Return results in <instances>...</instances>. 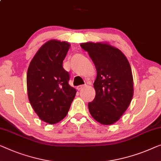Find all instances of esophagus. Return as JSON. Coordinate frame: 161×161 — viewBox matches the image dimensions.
Here are the masks:
<instances>
[{
  "mask_svg": "<svg viewBox=\"0 0 161 161\" xmlns=\"http://www.w3.org/2000/svg\"><path fill=\"white\" fill-rule=\"evenodd\" d=\"M86 87V86H84V85H81V86H78V87H77V89H78V91H80V90H82L83 88H84Z\"/></svg>",
  "mask_w": 161,
  "mask_h": 161,
  "instance_id": "1",
  "label": "esophagus"
}]
</instances>
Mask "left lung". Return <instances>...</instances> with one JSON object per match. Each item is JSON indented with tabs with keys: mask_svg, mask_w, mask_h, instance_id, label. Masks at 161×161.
<instances>
[{
	"mask_svg": "<svg viewBox=\"0 0 161 161\" xmlns=\"http://www.w3.org/2000/svg\"><path fill=\"white\" fill-rule=\"evenodd\" d=\"M81 48L89 54L97 69L94 99L88 103L93 118L102 125L120 119L131 103L134 80L131 66L120 50L104 42H87Z\"/></svg>",
	"mask_w": 161,
	"mask_h": 161,
	"instance_id": "left-lung-1",
	"label": "left lung"
}]
</instances>
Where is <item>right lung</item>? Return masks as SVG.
Wrapping results in <instances>:
<instances>
[{
	"label": "right lung",
	"mask_w": 161,
	"mask_h": 161,
	"mask_svg": "<svg viewBox=\"0 0 161 161\" xmlns=\"http://www.w3.org/2000/svg\"><path fill=\"white\" fill-rule=\"evenodd\" d=\"M70 44L50 40L30 62L27 74V95L39 118L55 124L66 117L76 90L69 85V73L62 66Z\"/></svg>",
	"instance_id": "right-lung-1"
}]
</instances>
